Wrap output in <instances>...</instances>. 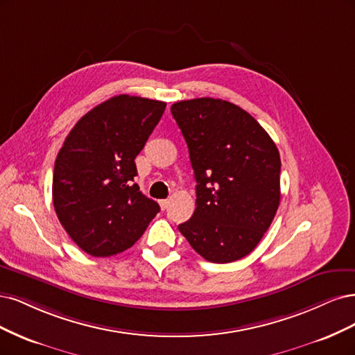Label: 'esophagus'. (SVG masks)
Here are the masks:
<instances>
[{
  "instance_id": "34e87169",
  "label": "esophagus",
  "mask_w": 355,
  "mask_h": 355,
  "mask_svg": "<svg viewBox=\"0 0 355 355\" xmlns=\"http://www.w3.org/2000/svg\"><path fill=\"white\" fill-rule=\"evenodd\" d=\"M159 205H161V208H162V209H166V208L169 207V199H162V200H159Z\"/></svg>"
}]
</instances>
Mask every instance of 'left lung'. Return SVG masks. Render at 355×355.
<instances>
[{
	"label": "left lung",
	"mask_w": 355,
	"mask_h": 355,
	"mask_svg": "<svg viewBox=\"0 0 355 355\" xmlns=\"http://www.w3.org/2000/svg\"><path fill=\"white\" fill-rule=\"evenodd\" d=\"M187 143L196 209L178 225L207 261L227 264L252 252L280 203V155L246 110L202 97L171 106Z\"/></svg>",
	"instance_id": "obj_1"
}]
</instances>
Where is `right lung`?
<instances>
[{"label": "right lung", "instance_id": "add662e5", "mask_svg": "<svg viewBox=\"0 0 355 355\" xmlns=\"http://www.w3.org/2000/svg\"><path fill=\"white\" fill-rule=\"evenodd\" d=\"M166 103L115 96L79 119L57 155L53 203L66 233L84 252L112 257L139 240L159 205L134 182L139 155Z\"/></svg>", "mask_w": 355, "mask_h": 355}]
</instances>
